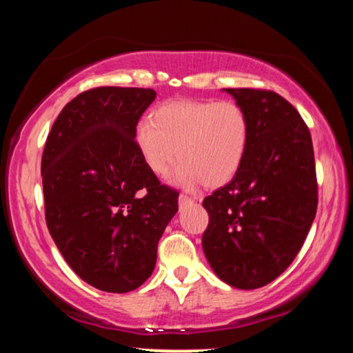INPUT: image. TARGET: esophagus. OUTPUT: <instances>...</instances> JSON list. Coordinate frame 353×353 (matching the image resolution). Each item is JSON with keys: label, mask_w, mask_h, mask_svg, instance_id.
I'll list each match as a JSON object with an SVG mask.
<instances>
[{"label": "esophagus", "mask_w": 353, "mask_h": 353, "mask_svg": "<svg viewBox=\"0 0 353 353\" xmlns=\"http://www.w3.org/2000/svg\"><path fill=\"white\" fill-rule=\"evenodd\" d=\"M191 202H193V199L188 198V196H185V194L179 196V207H183V205H187V204H191Z\"/></svg>", "instance_id": "34e87169"}]
</instances>
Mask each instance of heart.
<instances>
[{
    "mask_svg": "<svg viewBox=\"0 0 353 353\" xmlns=\"http://www.w3.org/2000/svg\"><path fill=\"white\" fill-rule=\"evenodd\" d=\"M249 141V119L234 101H168L141 119L134 143L155 176L168 172L176 159L174 181L183 188L221 187L234 179Z\"/></svg>",
    "mask_w": 353,
    "mask_h": 353,
    "instance_id": "heart-1",
    "label": "heart"
}]
</instances>
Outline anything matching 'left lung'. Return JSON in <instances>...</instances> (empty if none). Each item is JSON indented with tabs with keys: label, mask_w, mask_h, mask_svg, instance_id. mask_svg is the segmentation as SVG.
Segmentation results:
<instances>
[{
	"label": "left lung",
	"mask_w": 353,
	"mask_h": 353,
	"mask_svg": "<svg viewBox=\"0 0 353 353\" xmlns=\"http://www.w3.org/2000/svg\"><path fill=\"white\" fill-rule=\"evenodd\" d=\"M249 119L244 160L232 181L207 196L202 249L213 272L238 290L271 283L301 250L318 208L312 135L280 94L223 88Z\"/></svg>",
	"instance_id": "obj_1"
}]
</instances>
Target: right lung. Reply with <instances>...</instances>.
I'll list each match as a JSON object with an SVG mask.
<instances>
[{
  "label": "right lung",
  "mask_w": 353,
  "mask_h": 353,
  "mask_svg": "<svg viewBox=\"0 0 353 353\" xmlns=\"http://www.w3.org/2000/svg\"><path fill=\"white\" fill-rule=\"evenodd\" d=\"M152 88L99 87L59 113L41 157L48 230L83 282L107 292L139 288L177 213V191L143 163L134 132Z\"/></svg>",
  "instance_id": "add662e5"
}]
</instances>
